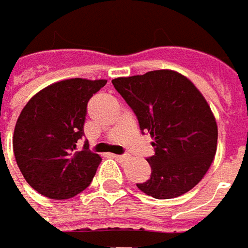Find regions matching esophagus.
Listing matches in <instances>:
<instances>
[{"label":"esophagus","instance_id":"obj_1","mask_svg":"<svg viewBox=\"0 0 248 248\" xmlns=\"http://www.w3.org/2000/svg\"><path fill=\"white\" fill-rule=\"evenodd\" d=\"M112 157L115 160H118V161H124V160L126 159V156H124V155H112Z\"/></svg>","mask_w":248,"mask_h":248}]
</instances>
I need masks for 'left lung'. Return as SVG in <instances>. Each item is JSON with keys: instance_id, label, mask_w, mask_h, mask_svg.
<instances>
[{"instance_id": "8db88e82", "label": "left lung", "mask_w": 248, "mask_h": 248, "mask_svg": "<svg viewBox=\"0 0 248 248\" xmlns=\"http://www.w3.org/2000/svg\"><path fill=\"white\" fill-rule=\"evenodd\" d=\"M112 85L136 114L141 133L155 138V155L146 159L151 178L137 187L157 200L190 191L217 149L216 119L201 92L172 70L119 77Z\"/></svg>"}]
</instances>
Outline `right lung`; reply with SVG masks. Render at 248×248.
<instances>
[{
	"label": "right lung",
	"mask_w": 248,
	"mask_h": 248,
	"mask_svg": "<svg viewBox=\"0 0 248 248\" xmlns=\"http://www.w3.org/2000/svg\"><path fill=\"white\" fill-rule=\"evenodd\" d=\"M106 80L70 78L42 89L25 104L13 134V152L27 183L39 194L67 200L88 187L102 157L84 136L89 99Z\"/></svg>",
	"instance_id": "obj_1"
}]
</instances>
